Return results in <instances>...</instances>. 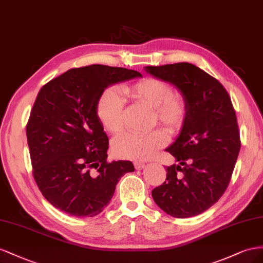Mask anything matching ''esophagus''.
Returning <instances> with one entry per match:
<instances>
[{"label":"esophagus","mask_w":263,"mask_h":263,"mask_svg":"<svg viewBox=\"0 0 263 263\" xmlns=\"http://www.w3.org/2000/svg\"><path fill=\"white\" fill-rule=\"evenodd\" d=\"M134 166H136V168L138 171H141V170H143L145 167V164L142 163V162H136V163H134Z\"/></svg>","instance_id":"1"}]
</instances>
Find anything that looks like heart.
I'll list each match as a JSON object with an SVG mask.
<instances>
[{"label":"heart","instance_id":"obj_1","mask_svg":"<svg viewBox=\"0 0 263 263\" xmlns=\"http://www.w3.org/2000/svg\"><path fill=\"white\" fill-rule=\"evenodd\" d=\"M121 92L133 102L153 109L151 124L160 125L167 133L182 129L187 116L185 97L174 92L170 82L160 78L145 77L121 87ZM97 117L108 132L117 134L124 127L123 101L117 90L109 88L101 93L96 106ZM167 142L163 131L155 130L147 134L126 132L112 142L115 155L124 160L145 161L154 156Z\"/></svg>","mask_w":263,"mask_h":263}]
</instances>
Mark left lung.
<instances>
[{"label":"left lung","instance_id":"left-lung-1","mask_svg":"<svg viewBox=\"0 0 263 263\" xmlns=\"http://www.w3.org/2000/svg\"><path fill=\"white\" fill-rule=\"evenodd\" d=\"M145 71L175 86L187 101L181 133L166 148L179 164L166 167L152 197L176 218L197 216L229 185L241 145L235 109L220 82L193 64L147 66Z\"/></svg>","mask_w":263,"mask_h":263}]
</instances>
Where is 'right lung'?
I'll return each instance as SVG.
<instances>
[{
    "label": "right lung",
    "instance_id": "right-lung-1",
    "mask_svg": "<svg viewBox=\"0 0 263 263\" xmlns=\"http://www.w3.org/2000/svg\"><path fill=\"white\" fill-rule=\"evenodd\" d=\"M139 71L90 65L67 70L40 90L26 125L34 179L43 196L76 217L99 215L130 161H107L109 139L96 106L110 85Z\"/></svg>",
    "mask_w": 263,
    "mask_h": 263
}]
</instances>
